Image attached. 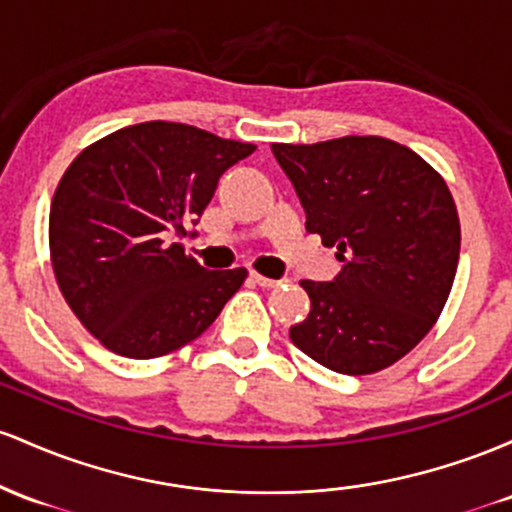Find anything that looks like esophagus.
I'll list each match as a JSON object with an SVG mask.
<instances>
[{"label":"esophagus","instance_id":"34e87169","mask_svg":"<svg viewBox=\"0 0 512 512\" xmlns=\"http://www.w3.org/2000/svg\"><path fill=\"white\" fill-rule=\"evenodd\" d=\"M251 280H254L256 285H261V287H268V290H271V287H278L280 283H283V280H273V278H266V275H261V273H251Z\"/></svg>","mask_w":512,"mask_h":512}]
</instances>
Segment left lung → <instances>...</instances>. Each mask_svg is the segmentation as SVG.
<instances>
[{
  "label": "left lung",
  "mask_w": 512,
  "mask_h": 512,
  "mask_svg": "<svg viewBox=\"0 0 512 512\" xmlns=\"http://www.w3.org/2000/svg\"><path fill=\"white\" fill-rule=\"evenodd\" d=\"M307 232L336 246L331 283L302 280L312 309L290 329L302 353L341 375H372L404 358L438 321L459 261L450 188L426 159L387 137L280 145Z\"/></svg>",
  "instance_id": "1"
}]
</instances>
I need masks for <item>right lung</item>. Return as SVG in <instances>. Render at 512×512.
I'll use <instances>...</instances> for the list:
<instances>
[{
	"label": "right lung",
	"instance_id": "add662e5",
	"mask_svg": "<svg viewBox=\"0 0 512 512\" xmlns=\"http://www.w3.org/2000/svg\"><path fill=\"white\" fill-rule=\"evenodd\" d=\"M256 145L183 123L111 132L67 166L50 203V261L74 317L101 346L149 360L195 341L246 268L208 271L186 237L217 181Z\"/></svg>",
	"mask_w": 512,
	"mask_h": 512
}]
</instances>
